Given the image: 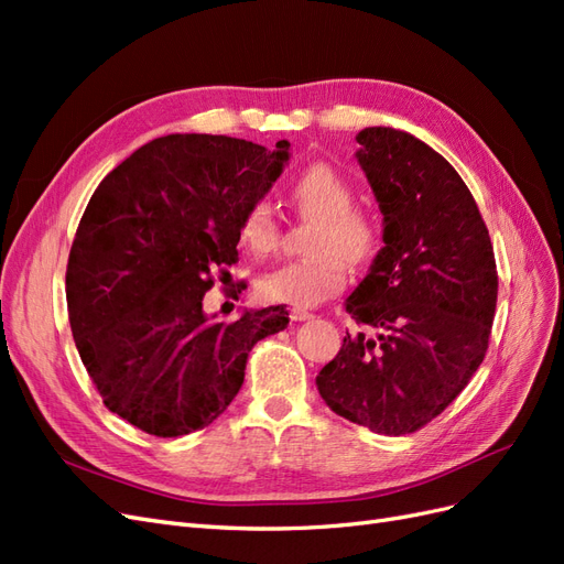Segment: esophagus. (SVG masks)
Listing matches in <instances>:
<instances>
[{
	"mask_svg": "<svg viewBox=\"0 0 564 564\" xmlns=\"http://www.w3.org/2000/svg\"><path fill=\"white\" fill-rule=\"evenodd\" d=\"M289 317H292L294 322H305V319H313V313H308V311H301V308H294L292 313H289Z\"/></svg>",
	"mask_w": 564,
	"mask_h": 564,
	"instance_id": "1",
	"label": "esophagus"
}]
</instances>
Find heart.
<instances>
[{"label":"heart","instance_id":"b5f03b06","mask_svg":"<svg viewBox=\"0 0 564 564\" xmlns=\"http://www.w3.org/2000/svg\"><path fill=\"white\" fill-rule=\"evenodd\" d=\"M299 214L315 220L308 261L278 265L259 280L265 303L313 308L340 294L348 284V264L367 265L381 249V228L369 212L355 209L352 187L329 164H311L292 185ZM240 242L247 251L265 256L280 242V224L265 199L253 202L240 220Z\"/></svg>","mask_w":564,"mask_h":564}]
</instances>
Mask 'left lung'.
<instances>
[{
  "mask_svg": "<svg viewBox=\"0 0 564 564\" xmlns=\"http://www.w3.org/2000/svg\"><path fill=\"white\" fill-rule=\"evenodd\" d=\"M357 143L386 247L346 311L373 334L344 336L315 383L338 416L406 435L445 412L482 365L497 261L468 185L440 152L390 127H367Z\"/></svg>",
  "mask_w": 564,
  "mask_h": 564,
  "instance_id": "8db88e82",
  "label": "left lung"
}]
</instances>
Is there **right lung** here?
Segmentation results:
<instances>
[{"mask_svg": "<svg viewBox=\"0 0 564 564\" xmlns=\"http://www.w3.org/2000/svg\"><path fill=\"white\" fill-rule=\"evenodd\" d=\"M286 160V141L169 133L115 166L84 209L65 272L75 346L104 404L143 433L181 437L216 421L251 348L289 324L284 305L235 322L202 311L237 263L245 212Z\"/></svg>", "mask_w": 564, "mask_h": 564, "instance_id": "right-lung-1", "label": "right lung"}]
</instances>
